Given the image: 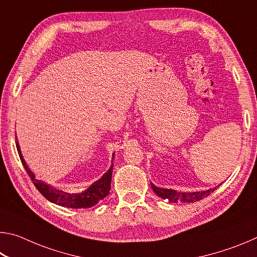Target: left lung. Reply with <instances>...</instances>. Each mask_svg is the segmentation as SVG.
<instances>
[{"instance_id":"1","label":"left lung","mask_w":257,"mask_h":257,"mask_svg":"<svg viewBox=\"0 0 257 257\" xmlns=\"http://www.w3.org/2000/svg\"><path fill=\"white\" fill-rule=\"evenodd\" d=\"M219 186L214 187V188H210L207 190L191 191V193H180V191H177V190H173V189L160 188V187H156L154 184H152V182H151V187H152V189L154 190V193L158 195L159 197L163 198V199H168V201L171 202V203H177V202L194 203V202H197V201H199V199L208 196V195L213 193V191H214Z\"/></svg>"}]
</instances>
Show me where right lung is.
Instances as JSON below:
<instances>
[{
  "label": "right lung",
  "mask_w": 257,
  "mask_h": 257,
  "mask_svg": "<svg viewBox=\"0 0 257 257\" xmlns=\"http://www.w3.org/2000/svg\"><path fill=\"white\" fill-rule=\"evenodd\" d=\"M16 145H17V150H18L20 160L21 162H23L25 170L27 171L28 176L34 182L35 187H36L43 196H44L46 199H49L50 202L56 204V205L66 206L70 208H88L96 205L99 201H102V199L104 197H106L108 193H110L113 163L110 167V169H108V170L104 173L98 180L93 182V184L90 185L86 190L81 191V193H66V191L55 188V187L46 184L44 181L36 179L32 170L28 168L27 163H26L23 153H21L18 141H16ZM113 156H114V153L112 155V160H113Z\"/></svg>",
  "instance_id": "obj_1"
}]
</instances>
